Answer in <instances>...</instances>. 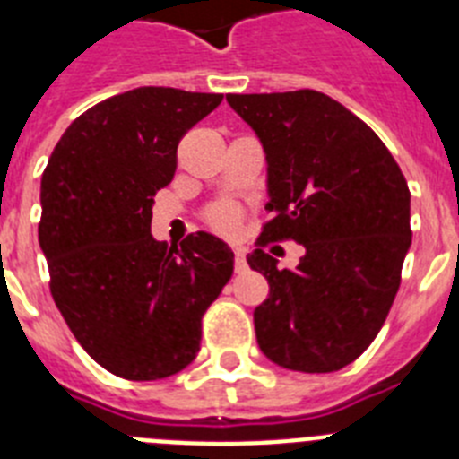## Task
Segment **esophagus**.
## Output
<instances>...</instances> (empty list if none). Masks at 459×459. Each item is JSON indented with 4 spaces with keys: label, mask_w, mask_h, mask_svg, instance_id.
Listing matches in <instances>:
<instances>
[{
    "label": "esophagus",
    "mask_w": 459,
    "mask_h": 459,
    "mask_svg": "<svg viewBox=\"0 0 459 459\" xmlns=\"http://www.w3.org/2000/svg\"><path fill=\"white\" fill-rule=\"evenodd\" d=\"M234 271H237V273H246V271H248L246 250L243 248H234Z\"/></svg>",
    "instance_id": "esophagus-1"
}]
</instances>
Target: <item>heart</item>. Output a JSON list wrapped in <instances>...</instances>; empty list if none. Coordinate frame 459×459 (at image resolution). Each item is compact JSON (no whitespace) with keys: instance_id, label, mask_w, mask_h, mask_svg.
<instances>
[{"instance_id":"heart-1","label":"heart","mask_w":459,"mask_h":459,"mask_svg":"<svg viewBox=\"0 0 459 459\" xmlns=\"http://www.w3.org/2000/svg\"><path fill=\"white\" fill-rule=\"evenodd\" d=\"M238 221H241V211L234 204H221L216 206V209H211L209 213V222L222 234L237 232Z\"/></svg>"}]
</instances>
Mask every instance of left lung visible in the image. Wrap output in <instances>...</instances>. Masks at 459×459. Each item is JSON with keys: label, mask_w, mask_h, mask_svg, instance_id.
I'll list each match as a JSON object with an SVG mask.
<instances>
[{"label": "left lung", "mask_w": 459, "mask_h": 459, "mask_svg": "<svg viewBox=\"0 0 459 459\" xmlns=\"http://www.w3.org/2000/svg\"><path fill=\"white\" fill-rule=\"evenodd\" d=\"M262 142L266 211L259 243L294 238L296 269L262 248L250 269L269 282L255 307L259 350L287 370L335 372L359 359L386 322L411 246V195L370 126L312 89L227 93Z\"/></svg>", "instance_id": "1"}]
</instances>
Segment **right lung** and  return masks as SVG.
Instances as JSON below:
<instances>
[{
	"label": "right lung",
	"instance_id": "right-lung-1",
	"mask_svg": "<svg viewBox=\"0 0 459 459\" xmlns=\"http://www.w3.org/2000/svg\"><path fill=\"white\" fill-rule=\"evenodd\" d=\"M222 93L140 87L93 105L56 142L40 179L39 243L50 291L99 366L165 379L200 351L202 315L234 271L209 232L181 248L152 234L153 195L174 179L179 140Z\"/></svg>",
	"mask_w": 459,
	"mask_h": 459
}]
</instances>
